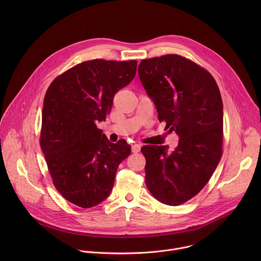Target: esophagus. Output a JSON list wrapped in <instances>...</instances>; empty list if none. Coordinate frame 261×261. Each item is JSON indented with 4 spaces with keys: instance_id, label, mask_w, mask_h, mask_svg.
I'll return each mask as SVG.
<instances>
[{
    "instance_id": "obj_1",
    "label": "esophagus",
    "mask_w": 261,
    "mask_h": 261,
    "mask_svg": "<svg viewBox=\"0 0 261 261\" xmlns=\"http://www.w3.org/2000/svg\"><path fill=\"white\" fill-rule=\"evenodd\" d=\"M140 144H138V143H134L133 145H132V152L133 153H138L139 151H140Z\"/></svg>"
}]
</instances>
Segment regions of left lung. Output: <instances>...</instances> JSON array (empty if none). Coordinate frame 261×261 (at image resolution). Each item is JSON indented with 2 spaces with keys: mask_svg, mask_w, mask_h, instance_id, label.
<instances>
[{
  "mask_svg": "<svg viewBox=\"0 0 261 261\" xmlns=\"http://www.w3.org/2000/svg\"><path fill=\"white\" fill-rule=\"evenodd\" d=\"M139 80L165 129L178 135L168 145H144L145 184L167 205H179L199 193L222 156L223 102L211 74L176 55L142 60Z\"/></svg>",
  "mask_w": 261,
  "mask_h": 261,
  "instance_id": "obj_1",
  "label": "left lung"
}]
</instances>
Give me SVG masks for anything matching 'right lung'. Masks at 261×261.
I'll use <instances>...</instances> for the list:
<instances>
[{
    "label": "right lung",
    "instance_id": "right-lung-1",
    "mask_svg": "<svg viewBox=\"0 0 261 261\" xmlns=\"http://www.w3.org/2000/svg\"><path fill=\"white\" fill-rule=\"evenodd\" d=\"M136 66L137 61H87L58 76L45 94L42 152L57 190L83 208L109 196L120 163L131 154L126 140L110 142L96 124L105 121Z\"/></svg>",
    "mask_w": 261,
    "mask_h": 261
}]
</instances>
